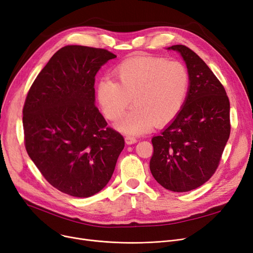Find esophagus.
I'll list each match as a JSON object with an SVG mask.
<instances>
[{
    "label": "esophagus",
    "instance_id": "esophagus-1",
    "mask_svg": "<svg viewBox=\"0 0 253 253\" xmlns=\"http://www.w3.org/2000/svg\"><path fill=\"white\" fill-rule=\"evenodd\" d=\"M125 142L127 145H132V144H135L137 142V138L134 137V136H130V135H127L125 137Z\"/></svg>",
    "mask_w": 253,
    "mask_h": 253
}]
</instances>
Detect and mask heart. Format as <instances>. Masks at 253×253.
<instances>
[{
  "label": "heart",
  "mask_w": 253,
  "mask_h": 253,
  "mask_svg": "<svg viewBox=\"0 0 253 253\" xmlns=\"http://www.w3.org/2000/svg\"><path fill=\"white\" fill-rule=\"evenodd\" d=\"M118 81L102 79L97 99L104 116L118 121L131 103L134 107L117 125L126 134H142L178 116L189 95L190 73L178 60L136 56L114 70Z\"/></svg>",
  "instance_id": "heart-1"
}]
</instances>
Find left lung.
Returning a JSON list of instances; mask_svg holds the SVG:
<instances>
[{
  "mask_svg": "<svg viewBox=\"0 0 253 253\" xmlns=\"http://www.w3.org/2000/svg\"><path fill=\"white\" fill-rule=\"evenodd\" d=\"M168 49L181 54L191 83L178 116L152 138L150 171L165 189L189 192L217 170L230 134V105L222 83L197 54L183 44Z\"/></svg>",
  "mask_w": 253,
  "mask_h": 253,
  "instance_id": "obj_1",
  "label": "left lung"
}]
</instances>
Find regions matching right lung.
Listing matches in <instances>:
<instances>
[{
	"label": "right lung",
	"instance_id": "add662e5",
	"mask_svg": "<svg viewBox=\"0 0 253 253\" xmlns=\"http://www.w3.org/2000/svg\"><path fill=\"white\" fill-rule=\"evenodd\" d=\"M116 57L105 49L65 45L27 93V153L46 181L73 197H90L104 188L125 146L95 105L96 74Z\"/></svg>",
	"mask_w": 253,
	"mask_h": 253
}]
</instances>
